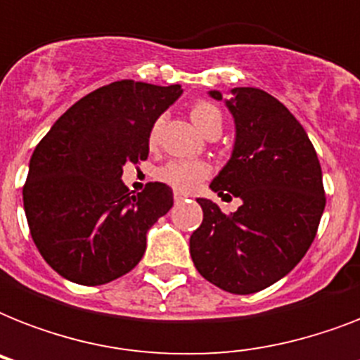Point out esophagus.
I'll return each mask as SVG.
<instances>
[{
    "label": "esophagus",
    "instance_id": "obj_1",
    "mask_svg": "<svg viewBox=\"0 0 360 360\" xmlns=\"http://www.w3.org/2000/svg\"><path fill=\"white\" fill-rule=\"evenodd\" d=\"M186 194H183V192H179V191H175L174 192V200H175V203H179V202H185L186 200Z\"/></svg>",
    "mask_w": 360,
    "mask_h": 360
}]
</instances>
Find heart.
<instances>
[{"instance_id":"obj_1","label":"heart","mask_w":360,"mask_h":360,"mask_svg":"<svg viewBox=\"0 0 360 360\" xmlns=\"http://www.w3.org/2000/svg\"><path fill=\"white\" fill-rule=\"evenodd\" d=\"M191 120L196 124L198 129L202 130L203 134L207 136L209 132H213L217 129H222V114L214 104L207 103V101H198L192 104L191 108ZM160 120H157L149 129V136L147 141L149 146L155 147L160 136ZM211 174V166L203 160H186V158H172L166 164H162L160 168L155 172V177L158 181H162L166 185L179 192H191L194 191L200 183H202L207 175Z\"/></svg>"}]
</instances>
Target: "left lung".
Here are the masks:
<instances>
[{
	"instance_id": "8db88e82",
	"label": "left lung",
	"mask_w": 360,
	"mask_h": 360,
	"mask_svg": "<svg viewBox=\"0 0 360 360\" xmlns=\"http://www.w3.org/2000/svg\"><path fill=\"white\" fill-rule=\"evenodd\" d=\"M209 95L222 101L220 91ZM226 106L236 120V146L211 191L243 203L224 214L198 198L203 220L191 236V256L211 284L248 295L285 276L307 254L325 209L323 175L302 124L273 95L236 87Z\"/></svg>"
}]
</instances>
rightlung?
Returning a JSON list of instances; mask_svg holds the SVG:
<instances>
[{
    "mask_svg": "<svg viewBox=\"0 0 360 360\" xmlns=\"http://www.w3.org/2000/svg\"><path fill=\"white\" fill-rule=\"evenodd\" d=\"M121 80L72 104L39 141L24 185L25 219L50 267L82 285H101L138 265L147 230L174 205L164 183L138 194L121 181L124 164L149 155V129L181 97Z\"/></svg>",
    "mask_w": 360,
    "mask_h": 360,
    "instance_id": "obj_1",
    "label": "right lung"
}]
</instances>
